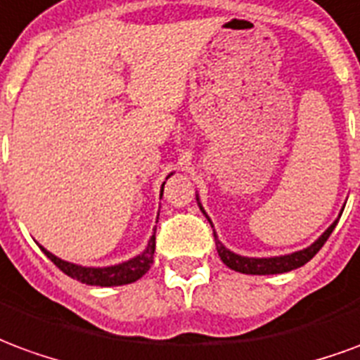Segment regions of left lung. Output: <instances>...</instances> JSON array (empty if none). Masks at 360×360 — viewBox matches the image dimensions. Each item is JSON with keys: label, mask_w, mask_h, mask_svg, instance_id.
<instances>
[{"label": "left lung", "mask_w": 360, "mask_h": 360, "mask_svg": "<svg viewBox=\"0 0 360 360\" xmlns=\"http://www.w3.org/2000/svg\"><path fill=\"white\" fill-rule=\"evenodd\" d=\"M202 210V208H200ZM338 221H333L332 226L326 229V233L318 239L314 245H310L309 249L299 250L293 255H285V257H276V258H245L239 255H233L231 250H227L221 243L218 241V235L214 233L216 239V249L221 258V262L231 268L235 271H241V274H252V276H270V274H283V271H291L295 268H301L309 262L310 258L316 255L318 250L324 247V243L328 241V237L332 235L333 227Z\"/></svg>", "instance_id": "1"}]
</instances>
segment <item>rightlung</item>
<instances>
[{
	"label": "right lung",
	"mask_w": 360,
	"mask_h": 360,
	"mask_svg": "<svg viewBox=\"0 0 360 360\" xmlns=\"http://www.w3.org/2000/svg\"><path fill=\"white\" fill-rule=\"evenodd\" d=\"M162 193H164V187H162ZM44 255L50 258L53 264L58 266L59 270L67 274L69 278L77 279L81 283H86V285H102V287H111V285H125V283H133L139 278H142L146 271L150 270V266L154 262V250H156V233L152 235V239L148 241V247L144 249L142 255H139L133 260L129 262H123V264L110 266V268H82V266L69 264L61 258L53 257L51 252H48L46 249Z\"/></svg>",
	"instance_id": "right-lung-1"
}]
</instances>
